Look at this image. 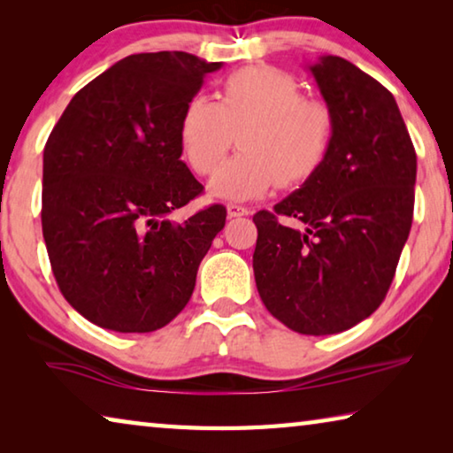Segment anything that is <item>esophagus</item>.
Returning a JSON list of instances; mask_svg holds the SVG:
<instances>
[{"mask_svg":"<svg viewBox=\"0 0 453 453\" xmlns=\"http://www.w3.org/2000/svg\"><path fill=\"white\" fill-rule=\"evenodd\" d=\"M248 208H242V205L229 203L227 205V218H240V216H248Z\"/></svg>","mask_w":453,"mask_h":453,"instance_id":"1","label":"esophagus"}]
</instances>
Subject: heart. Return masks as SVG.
Returning <instances> with one entry per match:
<instances>
[{
    "label": "heart",
    "mask_w": 453,
    "mask_h": 453,
    "mask_svg": "<svg viewBox=\"0 0 453 453\" xmlns=\"http://www.w3.org/2000/svg\"><path fill=\"white\" fill-rule=\"evenodd\" d=\"M334 113L303 99L294 75L272 65H248L224 81L221 99L197 94L183 107L180 143L191 170L210 175L232 145L242 153L210 183L211 196L248 202L283 186H300L319 172L332 150Z\"/></svg>",
    "instance_id": "b5f03b06"
}]
</instances>
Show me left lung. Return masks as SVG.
Here are the masks:
<instances>
[{"instance_id":"1","label":"left lung","mask_w":453,"mask_h":453,"mask_svg":"<svg viewBox=\"0 0 453 453\" xmlns=\"http://www.w3.org/2000/svg\"><path fill=\"white\" fill-rule=\"evenodd\" d=\"M308 70L334 113L332 150L302 188L254 216V275L273 318L327 335L370 318L392 286L411 229L418 159L380 81L337 56ZM280 215L303 227L283 226Z\"/></svg>"}]
</instances>
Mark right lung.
Here are the masks:
<instances>
[{
    "mask_svg": "<svg viewBox=\"0 0 453 453\" xmlns=\"http://www.w3.org/2000/svg\"><path fill=\"white\" fill-rule=\"evenodd\" d=\"M219 67L186 51L127 56L81 88L51 129L43 240L61 294L91 324L156 332L194 294L226 208L170 219L203 189L181 162L180 121Z\"/></svg>",
    "mask_w": 453,
    "mask_h": 453,
    "instance_id": "right-lung-1",
    "label": "right lung"
}]
</instances>
